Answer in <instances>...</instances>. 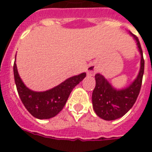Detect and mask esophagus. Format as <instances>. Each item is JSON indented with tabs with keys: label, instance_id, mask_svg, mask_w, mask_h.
Segmentation results:
<instances>
[{
	"label": "esophagus",
	"instance_id": "esophagus-1",
	"mask_svg": "<svg viewBox=\"0 0 152 152\" xmlns=\"http://www.w3.org/2000/svg\"><path fill=\"white\" fill-rule=\"evenodd\" d=\"M97 72V68L95 66V64H91L88 65V67L87 68V73L89 76H93Z\"/></svg>",
	"mask_w": 152,
	"mask_h": 152
}]
</instances>
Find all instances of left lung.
Returning a JSON list of instances; mask_svg holds the SVG:
<instances>
[{
  "label": "left lung",
  "instance_id": "left-lung-1",
  "mask_svg": "<svg viewBox=\"0 0 152 152\" xmlns=\"http://www.w3.org/2000/svg\"><path fill=\"white\" fill-rule=\"evenodd\" d=\"M135 40L141 55L140 69L136 78L126 88L116 89L100 74L95 75L96 86L92 94L93 108L98 116L110 121L122 117L132 107L139 94L144 74L145 61L139 39L129 32Z\"/></svg>",
  "mask_w": 152,
  "mask_h": 152
}]
</instances>
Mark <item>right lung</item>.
<instances>
[{
	"label": "right lung",
	"instance_id": "obj_1",
	"mask_svg": "<svg viewBox=\"0 0 152 152\" xmlns=\"http://www.w3.org/2000/svg\"><path fill=\"white\" fill-rule=\"evenodd\" d=\"M13 74L17 92L24 107L32 116L39 119L56 116L64 107L74 88L86 77V73L84 72L66 79L52 89L45 91H32L24 84L19 75L16 56Z\"/></svg>",
	"mask_w": 152,
	"mask_h": 152
}]
</instances>
